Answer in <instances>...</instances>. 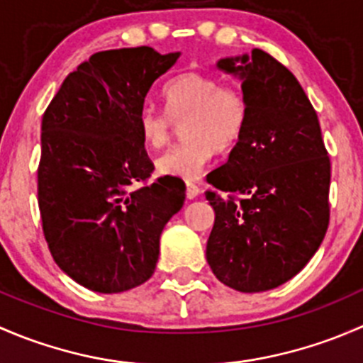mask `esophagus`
<instances>
[{"instance_id": "esophagus-1", "label": "esophagus", "mask_w": 363, "mask_h": 363, "mask_svg": "<svg viewBox=\"0 0 363 363\" xmlns=\"http://www.w3.org/2000/svg\"><path fill=\"white\" fill-rule=\"evenodd\" d=\"M200 195V188L199 186L195 184V182H186V196H188L189 200H193V199H196V196Z\"/></svg>"}]
</instances>
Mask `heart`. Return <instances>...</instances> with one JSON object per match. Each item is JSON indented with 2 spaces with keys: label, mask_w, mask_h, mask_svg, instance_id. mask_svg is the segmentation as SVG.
Masks as SVG:
<instances>
[{
  "label": "heart",
  "mask_w": 363,
  "mask_h": 363,
  "mask_svg": "<svg viewBox=\"0 0 363 363\" xmlns=\"http://www.w3.org/2000/svg\"><path fill=\"white\" fill-rule=\"evenodd\" d=\"M167 111L144 107L138 113V133L145 147H164L174 123H182L184 140L168 149L156 161L164 177L196 179L212 160L214 151H228L242 137L247 123V100L232 84H221L214 75L189 72L168 84L163 91Z\"/></svg>",
  "instance_id": "1"
}]
</instances>
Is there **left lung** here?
<instances>
[{"label": "left lung", "mask_w": 363, "mask_h": 363, "mask_svg": "<svg viewBox=\"0 0 363 363\" xmlns=\"http://www.w3.org/2000/svg\"><path fill=\"white\" fill-rule=\"evenodd\" d=\"M218 68L242 80L247 123L228 161L207 175L216 212L207 262L244 294L277 288L318 251L330 221V158L320 121L294 73L270 54L226 57Z\"/></svg>", "instance_id": "obj_1"}]
</instances>
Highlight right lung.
<instances>
[{
	"label": "right lung",
	"instance_id": "obj_1",
	"mask_svg": "<svg viewBox=\"0 0 363 363\" xmlns=\"http://www.w3.org/2000/svg\"><path fill=\"white\" fill-rule=\"evenodd\" d=\"M179 52L151 47L96 52L61 84L42 119L38 207L50 255L87 290L119 294L155 274L160 235L186 186L160 177L138 113ZM137 182L144 186L134 188Z\"/></svg>",
	"mask_w": 363,
	"mask_h": 363
}]
</instances>
